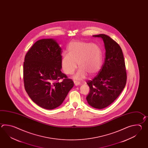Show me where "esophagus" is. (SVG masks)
Here are the masks:
<instances>
[{
    "instance_id": "obj_1",
    "label": "esophagus",
    "mask_w": 148,
    "mask_h": 148,
    "mask_svg": "<svg viewBox=\"0 0 148 148\" xmlns=\"http://www.w3.org/2000/svg\"><path fill=\"white\" fill-rule=\"evenodd\" d=\"M74 84H75V86H76L80 85V83L79 82H76V81H74Z\"/></svg>"
}]
</instances>
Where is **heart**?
I'll return each instance as SVG.
<instances>
[{
    "label": "heart",
    "instance_id": "1",
    "mask_svg": "<svg viewBox=\"0 0 148 148\" xmlns=\"http://www.w3.org/2000/svg\"><path fill=\"white\" fill-rule=\"evenodd\" d=\"M68 54H64L61 60L64 73L72 75L77 68L80 69L75 78L80 80L87 74L94 75L97 73L102 66L103 54L100 47L96 44L84 41H71L66 47Z\"/></svg>",
    "mask_w": 148,
    "mask_h": 148
}]
</instances>
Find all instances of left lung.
<instances>
[{"mask_svg": "<svg viewBox=\"0 0 148 148\" xmlns=\"http://www.w3.org/2000/svg\"><path fill=\"white\" fill-rule=\"evenodd\" d=\"M104 41L105 59L98 74L87 82L90 91L86 99L88 104L103 109L113 103L125 88L127 75L123 52L119 44L108 35H93Z\"/></svg>", "mask_w": 148, "mask_h": 148, "instance_id": "obj_1", "label": "left lung"}]
</instances>
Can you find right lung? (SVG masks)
Here are the masks:
<instances>
[{"instance_id":"1","label":"right lung","mask_w":148,"mask_h":148,"mask_svg":"<svg viewBox=\"0 0 148 148\" xmlns=\"http://www.w3.org/2000/svg\"><path fill=\"white\" fill-rule=\"evenodd\" d=\"M62 49L53 38L36 41L26 54L25 90L39 106L53 110L63 103L74 82L61 71ZM60 79L62 82H59Z\"/></svg>"}]
</instances>
